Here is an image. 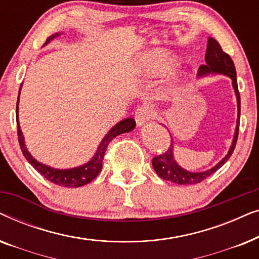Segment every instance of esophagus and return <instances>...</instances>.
<instances>
[{"label": "esophagus", "mask_w": 259, "mask_h": 259, "mask_svg": "<svg viewBox=\"0 0 259 259\" xmlns=\"http://www.w3.org/2000/svg\"><path fill=\"white\" fill-rule=\"evenodd\" d=\"M155 115L154 109L151 107L150 105H144L140 106V107L137 108L136 114H134V119H136V122L138 126L144 125L147 120H150Z\"/></svg>", "instance_id": "esophagus-1"}]
</instances>
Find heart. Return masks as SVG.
I'll return each mask as SVG.
<instances>
[{
	"mask_svg": "<svg viewBox=\"0 0 259 259\" xmlns=\"http://www.w3.org/2000/svg\"><path fill=\"white\" fill-rule=\"evenodd\" d=\"M175 67V60L159 53L152 54L147 61V70L152 75H164L171 72ZM169 92H171V88H169Z\"/></svg>",
	"mask_w": 259,
	"mask_h": 259,
	"instance_id": "heart-1",
	"label": "heart"
}]
</instances>
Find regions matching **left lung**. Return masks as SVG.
Masks as SVG:
<instances>
[{"label":"left lung","instance_id":"left-lung-1","mask_svg":"<svg viewBox=\"0 0 259 259\" xmlns=\"http://www.w3.org/2000/svg\"><path fill=\"white\" fill-rule=\"evenodd\" d=\"M205 65H201L198 70V75L204 76L207 75L210 73H218V74H224L231 77L232 80V86L235 90L236 97H237V106H238V119H237V126H236V132L235 137H233L232 146L230 147V151L228 154L225 155L224 159H222L217 165L213 167L207 169L204 172H190L186 171L180 167L177 164V161L173 158V141L171 140V145L167 148V151L164 154L157 155L152 159V165L153 168L157 172V175L160 178L165 180H169V182L178 184V185H192V184H198L203 182L204 179H206L207 177L222 167L226 161L229 160V158L231 157L235 150L237 139H238V132H239V116H240V97H239V91H238V84H237V75H236V68L235 63H233L232 59L230 58L229 54H226L225 52H223L221 45L218 44L214 38L210 37L207 41V48H206V54H205Z\"/></svg>","mask_w":259,"mask_h":259}]
</instances>
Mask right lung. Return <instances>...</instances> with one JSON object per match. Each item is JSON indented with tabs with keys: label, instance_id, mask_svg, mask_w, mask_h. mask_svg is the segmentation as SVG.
<instances>
[{
	"label": "right lung",
	"instance_id": "1",
	"mask_svg": "<svg viewBox=\"0 0 259 259\" xmlns=\"http://www.w3.org/2000/svg\"><path fill=\"white\" fill-rule=\"evenodd\" d=\"M59 35H60L59 33L52 35L51 37L47 38V41H46L45 45H47L49 41H52L53 38L59 36ZM17 112H19V99H17V104H16L17 139H19L21 151H22L24 158H26L27 160L29 161V164L33 166L38 173H41L46 179L49 180V182L53 184H56V185L65 186V187H80V186L86 185L88 183H91L92 180H93L101 171L102 160H104V155L108 144L111 143L115 137H118L122 133L131 132V131L136 127V121H134V119L127 118V119L121 120V121L116 123V125L113 127L107 134H106L100 145H99L97 153L94 154V157L92 158L87 164H83L75 168L58 169V168H53V167H49L47 165L41 164L40 161H37L36 159L31 157V154L27 150L26 145H24V139L22 136V131L20 128L19 114H17Z\"/></svg>",
	"mask_w": 259,
	"mask_h": 259
}]
</instances>
